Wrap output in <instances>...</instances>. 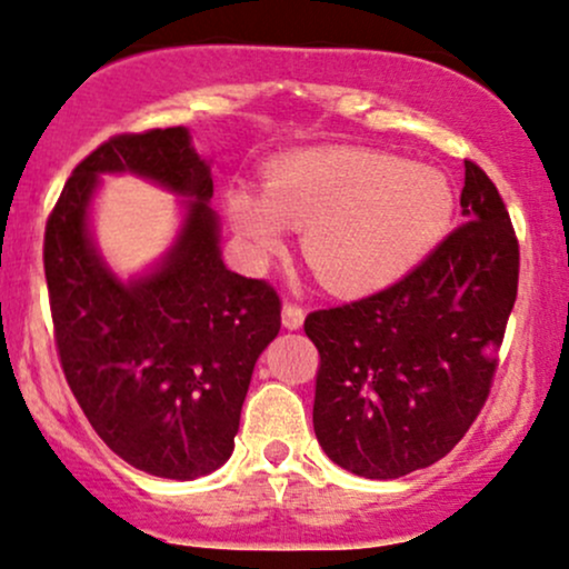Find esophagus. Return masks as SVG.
Instances as JSON below:
<instances>
[{"mask_svg": "<svg viewBox=\"0 0 569 569\" xmlns=\"http://www.w3.org/2000/svg\"><path fill=\"white\" fill-rule=\"evenodd\" d=\"M305 323V307L297 302L283 305V326L286 329H299Z\"/></svg>", "mask_w": 569, "mask_h": 569, "instance_id": "34e87169", "label": "esophagus"}]
</instances>
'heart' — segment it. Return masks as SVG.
I'll list each match as a JSON object with an SVG mask.
<instances>
[{
  "label": "heart",
  "instance_id": "b5f03b06",
  "mask_svg": "<svg viewBox=\"0 0 569 569\" xmlns=\"http://www.w3.org/2000/svg\"><path fill=\"white\" fill-rule=\"evenodd\" d=\"M452 211L443 173L352 147L291 154L267 171L264 194H227V217L257 257L283 246L286 227L302 230L305 262L339 293L385 289L415 270Z\"/></svg>",
  "mask_w": 569,
  "mask_h": 569
}]
</instances>
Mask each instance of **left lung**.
I'll use <instances>...</instances> for the list:
<instances>
[{"mask_svg":"<svg viewBox=\"0 0 569 569\" xmlns=\"http://www.w3.org/2000/svg\"><path fill=\"white\" fill-rule=\"evenodd\" d=\"M462 221L388 289L316 310L312 426L345 471L398 479L433 466L487 403L519 289V240L492 179L466 160Z\"/></svg>","mask_w":569,"mask_h":569,"instance_id":"obj_1","label":"left lung"}]
</instances>
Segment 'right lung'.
I'll return each mask as SVG.
<instances>
[{
  "label": "right lung",
  "instance_id": "obj_1",
  "mask_svg": "<svg viewBox=\"0 0 569 569\" xmlns=\"http://www.w3.org/2000/svg\"><path fill=\"white\" fill-rule=\"evenodd\" d=\"M130 170L194 197L167 264L120 284L87 238L101 172ZM211 168L187 128L103 141L69 176L44 224V278L58 361L103 443L139 471L189 481L232 455L253 363L280 331L267 280L227 270Z\"/></svg>",
  "mask_w": 569,
  "mask_h": 569
}]
</instances>
